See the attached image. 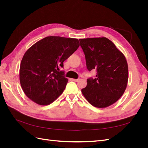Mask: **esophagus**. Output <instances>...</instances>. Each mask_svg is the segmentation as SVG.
I'll list each match as a JSON object with an SVG mask.
<instances>
[{"label":"esophagus","instance_id":"34e87169","mask_svg":"<svg viewBox=\"0 0 148 148\" xmlns=\"http://www.w3.org/2000/svg\"><path fill=\"white\" fill-rule=\"evenodd\" d=\"M72 79V81H75V82H77V81L79 80V79Z\"/></svg>","mask_w":148,"mask_h":148}]
</instances>
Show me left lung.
Here are the masks:
<instances>
[{
	"label": "left lung",
	"mask_w": 148,
	"mask_h": 148,
	"mask_svg": "<svg viewBox=\"0 0 148 148\" xmlns=\"http://www.w3.org/2000/svg\"><path fill=\"white\" fill-rule=\"evenodd\" d=\"M87 69H95V77L87 79L83 95L92 106L103 108L123 95L128 79V64L123 54L106 37L80 39Z\"/></svg>",
	"instance_id": "8db88e82"
}]
</instances>
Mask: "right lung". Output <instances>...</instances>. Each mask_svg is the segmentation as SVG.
Listing matches in <instances>:
<instances>
[{"label": "right lung", "instance_id": "add662e5", "mask_svg": "<svg viewBox=\"0 0 148 148\" xmlns=\"http://www.w3.org/2000/svg\"><path fill=\"white\" fill-rule=\"evenodd\" d=\"M77 39L46 37L27 50L21 60L20 81L25 95L41 106L49 105L61 95L68 79L64 62L76 51Z\"/></svg>", "mask_w": 148, "mask_h": 148}]
</instances>
